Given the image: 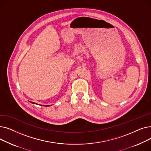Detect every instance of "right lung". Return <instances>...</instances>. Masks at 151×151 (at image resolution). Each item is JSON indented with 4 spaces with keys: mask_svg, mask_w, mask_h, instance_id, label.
<instances>
[{
    "mask_svg": "<svg viewBox=\"0 0 151 151\" xmlns=\"http://www.w3.org/2000/svg\"><path fill=\"white\" fill-rule=\"evenodd\" d=\"M31 103H32V104H35V103H33V102H31ZM43 106V105H42Z\"/></svg>",
    "mask_w": 151,
    "mask_h": 151,
    "instance_id": "obj_1",
    "label": "right lung"
}]
</instances>
